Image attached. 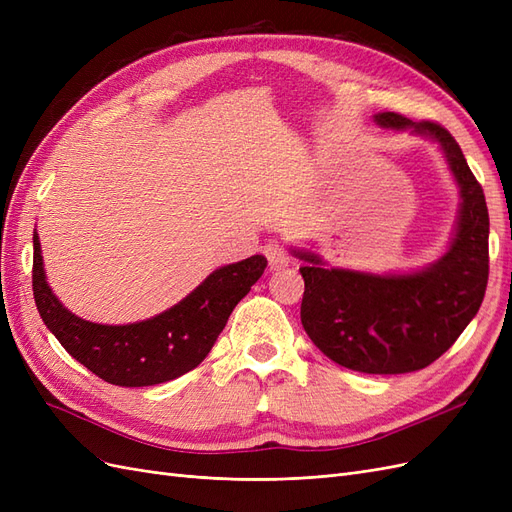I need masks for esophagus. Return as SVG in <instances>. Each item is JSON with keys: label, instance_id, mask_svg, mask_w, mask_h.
<instances>
[{"label": "esophagus", "instance_id": "1", "mask_svg": "<svg viewBox=\"0 0 512 512\" xmlns=\"http://www.w3.org/2000/svg\"><path fill=\"white\" fill-rule=\"evenodd\" d=\"M262 252H265L271 269H280V267L288 265V260H290L286 245H284L282 241H277V239L267 241V243H265V250H262Z\"/></svg>", "mask_w": 512, "mask_h": 512}]
</instances>
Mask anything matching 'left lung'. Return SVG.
I'll return each instance as SVG.
<instances>
[{
    "mask_svg": "<svg viewBox=\"0 0 512 512\" xmlns=\"http://www.w3.org/2000/svg\"><path fill=\"white\" fill-rule=\"evenodd\" d=\"M376 121L382 128H412L442 145L463 200L451 250L408 275L324 269L318 256H297L307 260L299 271L309 339L337 365L386 376L431 365L476 316L489 280V211L461 147L440 123H412L399 113H380Z\"/></svg>",
    "mask_w": 512,
    "mask_h": 512,
    "instance_id": "obj_1",
    "label": "left lung"
}]
</instances>
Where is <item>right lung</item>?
Returning <instances> with one entry per match:
<instances>
[{
	"mask_svg": "<svg viewBox=\"0 0 512 512\" xmlns=\"http://www.w3.org/2000/svg\"><path fill=\"white\" fill-rule=\"evenodd\" d=\"M267 258L250 256L213 271L181 303L134 324H96L70 314L44 280L34 235L32 286L38 312L59 344L91 374L117 386H153L198 367L226 327L235 305L265 273Z\"/></svg>",
	"mask_w": 512,
	"mask_h": 512,
	"instance_id": "add662e5",
	"label": "right lung"
}]
</instances>
